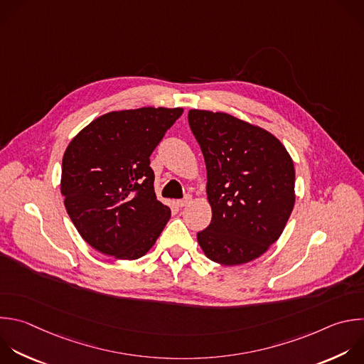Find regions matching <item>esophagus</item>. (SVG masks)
Here are the masks:
<instances>
[{"label": "esophagus", "mask_w": 364, "mask_h": 364, "mask_svg": "<svg viewBox=\"0 0 364 364\" xmlns=\"http://www.w3.org/2000/svg\"><path fill=\"white\" fill-rule=\"evenodd\" d=\"M190 201H191V196H186L184 198L177 200V205H178V207H184V205H187Z\"/></svg>", "instance_id": "esophagus-1"}]
</instances>
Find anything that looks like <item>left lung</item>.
<instances>
[{"mask_svg": "<svg viewBox=\"0 0 364 364\" xmlns=\"http://www.w3.org/2000/svg\"><path fill=\"white\" fill-rule=\"evenodd\" d=\"M207 168L210 225L197 232L204 255L238 266L264 255L293 211L294 164L267 130L227 112L188 111Z\"/></svg>", "mask_w": 364, "mask_h": 364, "instance_id": "obj_1", "label": "left lung"}]
</instances>
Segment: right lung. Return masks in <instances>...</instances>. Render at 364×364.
Here are the masks:
<instances>
[{"label":"right lung","mask_w":364,"mask_h":364,"mask_svg":"<svg viewBox=\"0 0 364 364\" xmlns=\"http://www.w3.org/2000/svg\"><path fill=\"white\" fill-rule=\"evenodd\" d=\"M183 108L107 112L68 144L61 167L64 205L80 235L117 260L143 257L171 210L157 200L150 156Z\"/></svg>","instance_id":"right-lung-1"}]
</instances>
